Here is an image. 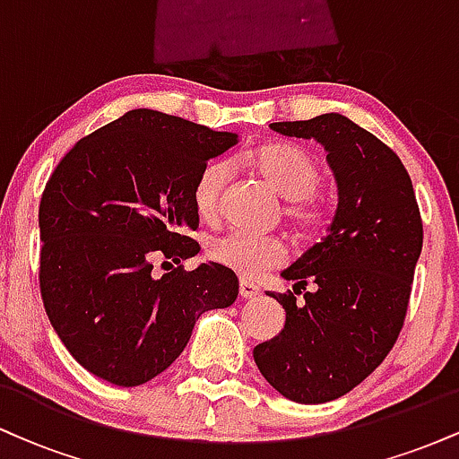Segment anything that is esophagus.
<instances>
[{
    "mask_svg": "<svg viewBox=\"0 0 459 459\" xmlns=\"http://www.w3.org/2000/svg\"><path fill=\"white\" fill-rule=\"evenodd\" d=\"M259 293H261V289L256 287L255 282H247V281L239 282V296L244 299H255Z\"/></svg>",
    "mask_w": 459,
    "mask_h": 459,
    "instance_id": "esophagus-1",
    "label": "esophagus"
}]
</instances>
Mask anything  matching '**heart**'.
Masks as SVG:
<instances>
[{
    "instance_id": "1",
    "label": "heart",
    "mask_w": 459,
    "mask_h": 459,
    "mask_svg": "<svg viewBox=\"0 0 459 459\" xmlns=\"http://www.w3.org/2000/svg\"><path fill=\"white\" fill-rule=\"evenodd\" d=\"M250 166L278 196L287 200L284 218L299 235L315 233L324 222V204L315 189L319 186L321 166L317 157L293 142H267L244 155ZM229 183V166L212 161L200 170L194 186V207L203 220H213L220 212L222 194ZM209 259L241 278H256L272 270L287 255L276 237H261L230 230L207 246Z\"/></svg>"
}]
</instances>
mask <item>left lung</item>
<instances>
[{
  "label": "left lung",
  "mask_w": 459,
  "mask_h": 459,
  "mask_svg": "<svg viewBox=\"0 0 459 459\" xmlns=\"http://www.w3.org/2000/svg\"><path fill=\"white\" fill-rule=\"evenodd\" d=\"M270 127L324 144L339 207L328 235L281 273L293 281V291L267 293L287 319L281 334L252 354L282 397L325 403L358 386L393 350L423 247V222L402 160L350 118L321 114Z\"/></svg>",
  "instance_id": "obj_1"
}]
</instances>
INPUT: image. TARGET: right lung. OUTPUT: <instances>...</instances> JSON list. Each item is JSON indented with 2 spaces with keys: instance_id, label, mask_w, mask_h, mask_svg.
Segmentation results:
<instances>
[{
  "instance_id": "1",
  "label": "right lung",
  "mask_w": 459,
  "mask_h": 459,
  "mask_svg": "<svg viewBox=\"0 0 459 459\" xmlns=\"http://www.w3.org/2000/svg\"><path fill=\"white\" fill-rule=\"evenodd\" d=\"M235 144L237 134L131 109L79 140L47 181L40 296L71 356L101 380H152L181 356L204 310L237 299L235 272L218 263L152 273L155 259L198 255L187 237L198 229L194 186Z\"/></svg>"
}]
</instances>
